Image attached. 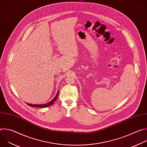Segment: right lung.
I'll list each match as a JSON object with an SVG mask.
<instances>
[{
	"mask_svg": "<svg viewBox=\"0 0 147 147\" xmlns=\"http://www.w3.org/2000/svg\"><path fill=\"white\" fill-rule=\"evenodd\" d=\"M58 95H59V91L57 92L56 96L51 100L49 102L46 103V104H43V105H34V104H29V103H27L28 104V105L30 106V107H38V108H45V107H48L51 105H52L54 103V102L56 100L57 96H58Z\"/></svg>",
	"mask_w": 147,
	"mask_h": 147,
	"instance_id": "1",
	"label": "right lung"
}]
</instances>
